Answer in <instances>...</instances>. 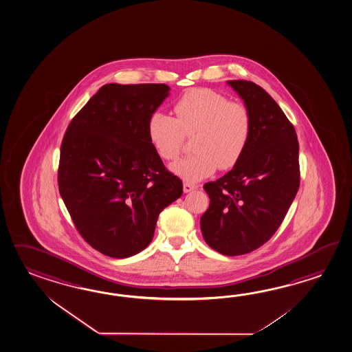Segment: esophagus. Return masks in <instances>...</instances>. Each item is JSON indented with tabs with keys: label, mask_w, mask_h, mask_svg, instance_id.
I'll list each match as a JSON object with an SVG mask.
<instances>
[{
	"label": "esophagus",
	"mask_w": 352,
	"mask_h": 352,
	"mask_svg": "<svg viewBox=\"0 0 352 352\" xmlns=\"http://www.w3.org/2000/svg\"><path fill=\"white\" fill-rule=\"evenodd\" d=\"M195 188L197 187L193 186V184H190V183H184V184H183V190H184V193H189V192L194 190Z\"/></svg>",
	"instance_id": "34e87169"
}]
</instances>
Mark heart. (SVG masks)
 <instances>
[{"instance_id":"b5f03b06","label":"heart","mask_w":352,"mask_h":352,"mask_svg":"<svg viewBox=\"0 0 352 352\" xmlns=\"http://www.w3.org/2000/svg\"><path fill=\"white\" fill-rule=\"evenodd\" d=\"M177 118L155 111L148 122L153 148L164 160L179 157L186 137L193 139L194 154L170 165L177 177L195 183L239 163L252 135L248 108L212 89H193L174 105Z\"/></svg>"}]
</instances>
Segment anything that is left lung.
Masks as SVG:
<instances>
[{
	"label": "left lung",
	"mask_w": 352,
	"mask_h": 352,
	"mask_svg": "<svg viewBox=\"0 0 352 352\" xmlns=\"http://www.w3.org/2000/svg\"><path fill=\"white\" fill-rule=\"evenodd\" d=\"M252 115L247 151L232 170L204 184L210 199L201 230L210 248L224 256L257 250L285 219L300 187L298 140L294 125L262 87L228 80Z\"/></svg>",
	"instance_id": "obj_1"
}]
</instances>
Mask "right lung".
<instances>
[{
    "mask_svg": "<svg viewBox=\"0 0 352 352\" xmlns=\"http://www.w3.org/2000/svg\"><path fill=\"white\" fill-rule=\"evenodd\" d=\"M169 91L165 84H107L65 133L58 190L80 234L109 257L146 248L159 213L183 193L148 134Z\"/></svg>",
    "mask_w": 352,
    "mask_h": 352,
    "instance_id": "right-lung-1",
    "label": "right lung"
}]
</instances>
